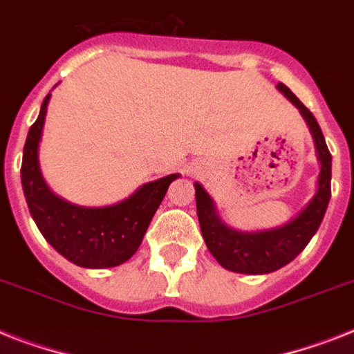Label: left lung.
I'll return each instance as SVG.
<instances>
[{"instance_id":"left-lung-1","label":"left lung","mask_w":354,"mask_h":354,"mask_svg":"<svg viewBox=\"0 0 354 354\" xmlns=\"http://www.w3.org/2000/svg\"><path fill=\"white\" fill-rule=\"evenodd\" d=\"M277 88L284 93L289 103L299 108L313 136L318 162H320L317 192L313 198L282 226L261 230V232H241L223 223L213 198L203 188V184L195 183L197 217L204 242L209 253L215 257V261L224 270L233 273L266 275L289 264L313 239L331 198V153L328 150L322 130L318 127L313 113L300 103V99L284 83L277 84Z\"/></svg>"}]
</instances>
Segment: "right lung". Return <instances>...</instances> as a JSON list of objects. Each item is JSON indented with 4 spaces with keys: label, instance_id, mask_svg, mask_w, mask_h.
Instances as JSON below:
<instances>
[{
    "label": "right lung",
    "instance_id": "right-lung-1",
    "mask_svg": "<svg viewBox=\"0 0 354 354\" xmlns=\"http://www.w3.org/2000/svg\"><path fill=\"white\" fill-rule=\"evenodd\" d=\"M50 93L43 99L23 148L21 184L26 204L46 242L72 264L90 270L113 268L127 262L141 246L168 186L179 174L151 180L128 198L110 206H79L55 195L39 168V142Z\"/></svg>",
    "mask_w": 354,
    "mask_h": 354
}]
</instances>
